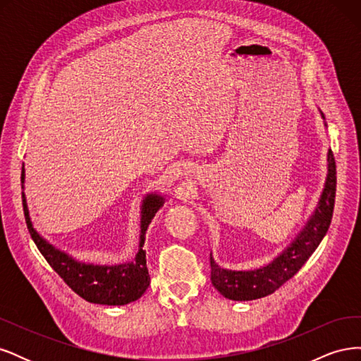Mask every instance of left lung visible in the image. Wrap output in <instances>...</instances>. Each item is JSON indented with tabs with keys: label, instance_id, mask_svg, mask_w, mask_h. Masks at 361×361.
<instances>
[{
	"label": "left lung",
	"instance_id": "1",
	"mask_svg": "<svg viewBox=\"0 0 361 361\" xmlns=\"http://www.w3.org/2000/svg\"><path fill=\"white\" fill-rule=\"evenodd\" d=\"M336 161L329 152V176L314 214L297 239L271 262L253 271H228L218 267L211 256V281L223 297L235 301L264 298L292 279L318 248L331 224L336 200Z\"/></svg>",
	"mask_w": 361,
	"mask_h": 361
}]
</instances>
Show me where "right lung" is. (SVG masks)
<instances>
[{
  "label": "right lung",
  "mask_w": 361,
  "mask_h": 361,
  "mask_svg": "<svg viewBox=\"0 0 361 361\" xmlns=\"http://www.w3.org/2000/svg\"><path fill=\"white\" fill-rule=\"evenodd\" d=\"M24 182V167L23 176ZM164 199L161 195L150 194L143 202V211H141V241L140 250L130 264H122L116 267H99L87 265L73 260L63 251L54 248L43 239L30 221L28 207L25 195L23 192V206L28 232L32 241L37 245L42 256L47 259L51 268L57 272L63 281L81 298L94 304L106 305H123L138 300L146 292L150 283L149 271L146 267V253L141 248L145 244V233L152 221V218L161 209Z\"/></svg>",
  "instance_id": "add662e5"
}]
</instances>
